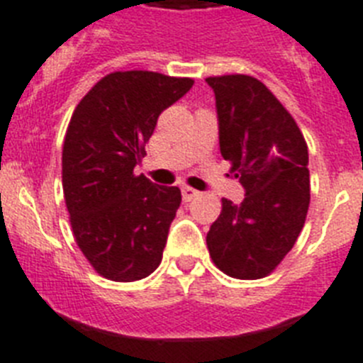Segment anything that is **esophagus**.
<instances>
[{
	"label": "esophagus",
	"mask_w": 363,
	"mask_h": 363,
	"mask_svg": "<svg viewBox=\"0 0 363 363\" xmlns=\"http://www.w3.org/2000/svg\"><path fill=\"white\" fill-rule=\"evenodd\" d=\"M181 191H182V201H184V203H188V201H191L194 197L199 196V191L194 190V188H190V186H184Z\"/></svg>",
	"instance_id": "obj_1"
}]
</instances>
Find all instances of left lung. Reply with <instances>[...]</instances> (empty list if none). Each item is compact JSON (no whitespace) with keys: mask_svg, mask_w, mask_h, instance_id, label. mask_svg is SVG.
Returning a JSON list of instances; mask_svg holds the SVG:
<instances>
[{"mask_svg":"<svg viewBox=\"0 0 363 363\" xmlns=\"http://www.w3.org/2000/svg\"><path fill=\"white\" fill-rule=\"evenodd\" d=\"M214 90L219 151L245 190L223 199L208 234L210 257L228 277H266L291 251L310 205L308 147L295 120L258 79L208 77Z\"/></svg>","mask_w":363,"mask_h":363,"instance_id":"1","label":"left lung"}]
</instances>
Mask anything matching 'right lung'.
Returning <instances> with one entry per match:
<instances>
[{"mask_svg": "<svg viewBox=\"0 0 363 363\" xmlns=\"http://www.w3.org/2000/svg\"><path fill=\"white\" fill-rule=\"evenodd\" d=\"M194 84L157 72H114L81 99L62 147V188L79 249L116 282L151 275L181 205L177 186L135 175L160 112Z\"/></svg>", "mask_w": 363, "mask_h": 363, "instance_id": "obj_1", "label": "right lung"}]
</instances>
